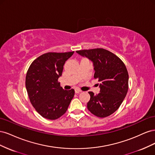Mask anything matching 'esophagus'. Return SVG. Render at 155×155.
Returning a JSON list of instances; mask_svg holds the SVG:
<instances>
[{"instance_id": "esophagus-1", "label": "esophagus", "mask_w": 155, "mask_h": 155, "mask_svg": "<svg viewBox=\"0 0 155 155\" xmlns=\"http://www.w3.org/2000/svg\"><path fill=\"white\" fill-rule=\"evenodd\" d=\"M81 92V91L79 90V89H78V88L75 89V93H76V94H78V93Z\"/></svg>"}]
</instances>
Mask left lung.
Listing matches in <instances>:
<instances>
[{
  "mask_svg": "<svg viewBox=\"0 0 155 155\" xmlns=\"http://www.w3.org/2000/svg\"><path fill=\"white\" fill-rule=\"evenodd\" d=\"M93 63L94 78L100 82V92H88L91 99L88 110L100 118L112 114L118 109L128 91L129 74L125 64L118 56L104 48L76 51Z\"/></svg>",
  "mask_w": 155,
  "mask_h": 155,
  "instance_id": "1",
  "label": "left lung"
}]
</instances>
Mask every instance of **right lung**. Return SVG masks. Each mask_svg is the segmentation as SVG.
I'll return each mask as SVG.
<instances>
[{"label":"right lung","mask_w":155,"mask_h":155,"mask_svg":"<svg viewBox=\"0 0 155 155\" xmlns=\"http://www.w3.org/2000/svg\"><path fill=\"white\" fill-rule=\"evenodd\" d=\"M74 51L48 52L32 62L26 76V88L31 105L45 118L56 120L66 112L74 96V90L60 87L66 61Z\"/></svg>","instance_id":"1"}]
</instances>
